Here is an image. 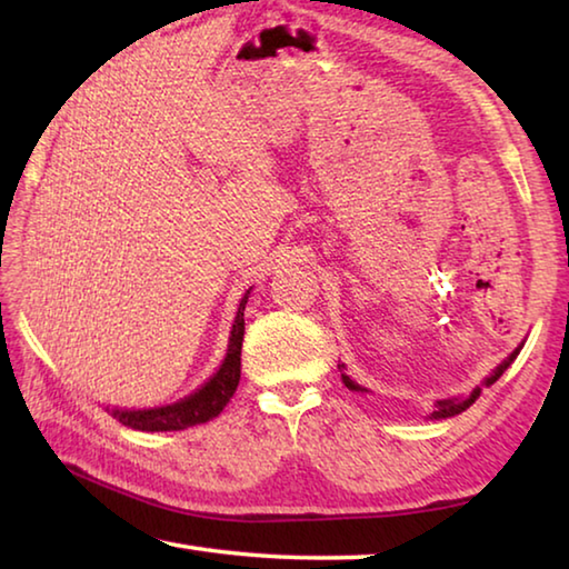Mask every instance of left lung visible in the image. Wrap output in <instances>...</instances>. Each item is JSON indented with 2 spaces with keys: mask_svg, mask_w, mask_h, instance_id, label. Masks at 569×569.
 I'll return each mask as SVG.
<instances>
[{
  "mask_svg": "<svg viewBox=\"0 0 569 569\" xmlns=\"http://www.w3.org/2000/svg\"><path fill=\"white\" fill-rule=\"evenodd\" d=\"M517 353H519V349H517L512 356H509L507 361H502V363L497 366L492 377L487 379V387H489V383H495L499 377H502V373L507 371V366L517 359ZM341 377H343V383H346V387H349L351 391H361L359 383H353L349 377H346V373H341ZM477 397H479V389L471 391V393H469V399H447V401H437V411L431 413V417H435V419H447V417H455V413H461V411H465V409H469L471 403L477 401Z\"/></svg>",
  "mask_w": 569,
  "mask_h": 569,
  "instance_id": "8db88e82",
  "label": "left lung"
}]
</instances>
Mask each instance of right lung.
<instances>
[{
    "label": "right lung",
    "mask_w": 569,
    "mask_h": 569,
    "mask_svg": "<svg viewBox=\"0 0 569 569\" xmlns=\"http://www.w3.org/2000/svg\"><path fill=\"white\" fill-rule=\"evenodd\" d=\"M248 293L240 298L233 331H230L226 361L203 389L190 393L188 399L170 403V407H160V409H142V411L112 409L110 411L112 417L120 423H124V427L140 429V431H180L218 417L226 403L230 401V397L236 393L238 381H240V346H243V331H246L243 311L248 303Z\"/></svg>",
    "instance_id": "right-lung-1"
}]
</instances>
